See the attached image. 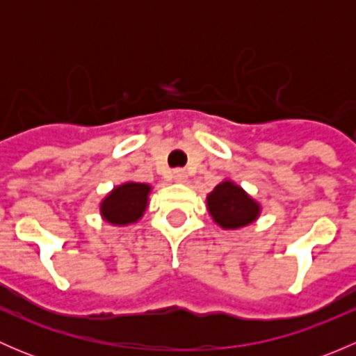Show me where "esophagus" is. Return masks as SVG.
<instances>
[{
    "label": "esophagus",
    "instance_id": "obj_1",
    "mask_svg": "<svg viewBox=\"0 0 356 356\" xmlns=\"http://www.w3.org/2000/svg\"><path fill=\"white\" fill-rule=\"evenodd\" d=\"M172 181L177 182V184H184V182L188 181V174H186V170H182V168H175V170L172 172Z\"/></svg>",
    "mask_w": 356,
    "mask_h": 356
}]
</instances>
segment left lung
I'll return each instance as SVG.
<instances>
[{"instance_id": "left-lung-1", "label": "left lung", "mask_w": 356, "mask_h": 356, "mask_svg": "<svg viewBox=\"0 0 356 356\" xmlns=\"http://www.w3.org/2000/svg\"><path fill=\"white\" fill-rule=\"evenodd\" d=\"M207 210L218 227L234 231L257 220L261 207L241 186L231 179H225L207 196Z\"/></svg>"}]
</instances>
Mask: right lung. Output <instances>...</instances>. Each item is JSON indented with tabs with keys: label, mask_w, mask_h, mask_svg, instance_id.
Here are the masks:
<instances>
[{
	"label": "right lung",
	"mask_w": 356,
	"mask_h": 356,
	"mask_svg": "<svg viewBox=\"0 0 356 356\" xmlns=\"http://www.w3.org/2000/svg\"><path fill=\"white\" fill-rule=\"evenodd\" d=\"M152 186L143 182H124L113 189L99 203V213L111 225L136 224L148 208Z\"/></svg>",
	"instance_id": "1"
}]
</instances>
